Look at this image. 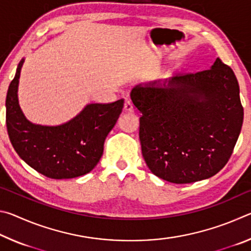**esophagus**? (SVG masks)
Masks as SVG:
<instances>
[{"label": "esophagus", "instance_id": "obj_1", "mask_svg": "<svg viewBox=\"0 0 251 251\" xmlns=\"http://www.w3.org/2000/svg\"><path fill=\"white\" fill-rule=\"evenodd\" d=\"M124 110H125V112H127V113H133L134 112V106H133V104H131L128 100H125Z\"/></svg>", "mask_w": 251, "mask_h": 251}]
</instances>
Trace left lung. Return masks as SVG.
<instances>
[{"label":"left lung","mask_w":251,"mask_h":251,"mask_svg":"<svg viewBox=\"0 0 251 251\" xmlns=\"http://www.w3.org/2000/svg\"><path fill=\"white\" fill-rule=\"evenodd\" d=\"M142 152L151 172L174 184L207 179L230 158L244 121L239 84L217 58L209 70L138 84Z\"/></svg>","instance_id":"left-lung-1"}]
</instances>
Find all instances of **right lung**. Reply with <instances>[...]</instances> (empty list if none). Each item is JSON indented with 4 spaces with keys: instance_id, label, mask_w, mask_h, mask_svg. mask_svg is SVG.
Listing matches in <instances>:
<instances>
[{
    "instance_id": "right-lung-1",
    "label": "right lung",
    "mask_w": 251,
    "mask_h": 251,
    "mask_svg": "<svg viewBox=\"0 0 251 251\" xmlns=\"http://www.w3.org/2000/svg\"><path fill=\"white\" fill-rule=\"evenodd\" d=\"M24 61L22 58L19 63L5 100L7 133L15 151L28 166L53 179H69L90 173L103 155L105 138L121 115L124 100L87 104L61 125L34 124L19 103Z\"/></svg>"
}]
</instances>
